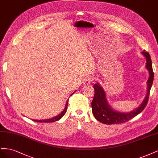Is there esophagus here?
<instances>
[{
    "instance_id": "obj_1",
    "label": "esophagus",
    "mask_w": 158,
    "mask_h": 158,
    "mask_svg": "<svg viewBox=\"0 0 158 158\" xmlns=\"http://www.w3.org/2000/svg\"><path fill=\"white\" fill-rule=\"evenodd\" d=\"M92 77L89 76V77H87L84 80V84L85 85H89L91 84V82H92Z\"/></svg>"
}]
</instances>
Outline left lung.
Instances as JSON below:
<instances>
[{
    "label": "left lung",
    "mask_w": 158,
    "mask_h": 158,
    "mask_svg": "<svg viewBox=\"0 0 158 158\" xmlns=\"http://www.w3.org/2000/svg\"><path fill=\"white\" fill-rule=\"evenodd\" d=\"M142 54L146 59V68L149 73V78L147 81V93L142 103L136 109L128 113H123L116 111L110 106L106 97V93L103 87L98 82L94 85L95 89L94 97L92 102V113L95 118L99 122L106 125L120 124L125 123L140 113L148 101L153 81H154V72L152 69V63L150 56L148 52L144 51Z\"/></svg>",
    "instance_id": "obj_1"
}]
</instances>
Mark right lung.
I'll list each match as a JSON object with an SVG mask.
<instances>
[{
  "mask_svg": "<svg viewBox=\"0 0 158 158\" xmlns=\"http://www.w3.org/2000/svg\"><path fill=\"white\" fill-rule=\"evenodd\" d=\"M75 92H76V91H75L74 92H73V94H72L70 95H72ZM68 102H69V100H67V101H66L65 107H64V109L63 110V111H62L60 113H59L58 115L55 116V117H52V118H48V119H44V120H35V119H32V120L35 121V122H39V123H52V122H55L56 121H58V120H59V119H60L62 117H63L64 115V114H65V113L66 111V110H67Z\"/></svg>",
  "mask_w": 158,
  "mask_h": 158,
  "instance_id": "right-lung-1",
  "label": "right lung"
}]
</instances>
